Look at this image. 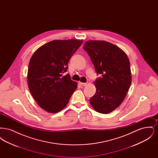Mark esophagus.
Listing matches in <instances>:
<instances>
[{"label": "esophagus", "mask_w": 158, "mask_h": 158, "mask_svg": "<svg viewBox=\"0 0 158 158\" xmlns=\"http://www.w3.org/2000/svg\"><path fill=\"white\" fill-rule=\"evenodd\" d=\"M79 84L81 86H86L87 83H82L79 82Z\"/></svg>", "instance_id": "obj_1"}]
</instances>
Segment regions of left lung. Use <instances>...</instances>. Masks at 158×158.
<instances>
[{
    "label": "left lung",
    "mask_w": 158,
    "mask_h": 158,
    "mask_svg": "<svg viewBox=\"0 0 158 158\" xmlns=\"http://www.w3.org/2000/svg\"><path fill=\"white\" fill-rule=\"evenodd\" d=\"M83 48L101 75L95 82L97 90L90 99V105L98 113H111L122 103L131 85L127 56L118 47L105 41L89 40Z\"/></svg>",
    "instance_id": "obj_1"
}]
</instances>
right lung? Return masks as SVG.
Segmentation results:
<instances>
[{"mask_svg":"<svg viewBox=\"0 0 158 158\" xmlns=\"http://www.w3.org/2000/svg\"><path fill=\"white\" fill-rule=\"evenodd\" d=\"M83 40H53L41 46L31 58L28 85L38 105L50 113L59 112L69 102L77 83L67 74L68 64Z\"/></svg>","mask_w":158,"mask_h":158,"instance_id":"add662e5","label":"right lung"}]
</instances>
